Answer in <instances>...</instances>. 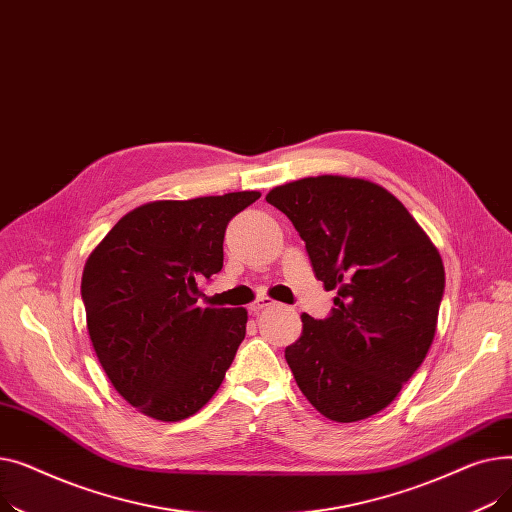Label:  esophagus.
<instances>
[{"label": "esophagus", "instance_id": "34e87169", "mask_svg": "<svg viewBox=\"0 0 512 512\" xmlns=\"http://www.w3.org/2000/svg\"><path fill=\"white\" fill-rule=\"evenodd\" d=\"M274 305V299H270V297H257V301L249 307L251 309V313H259V311H263V309H267V307H272Z\"/></svg>", "mask_w": 512, "mask_h": 512}]
</instances>
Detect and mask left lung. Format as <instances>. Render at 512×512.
<instances>
[{
    "label": "left lung",
    "instance_id": "obj_1",
    "mask_svg": "<svg viewBox=\"0 0 512 512\" xmlns=\"http://www.w3.org/2000/svg\"><path fill=\"white\" fill-rule=\"evenodd\" d=\"M278 207L305 240L315 278L336 290L326 319L303 313L284 357L301 392L332 421L386 409L434 342L444 294L438 249L384 186L315 176L276 186Z\"/></svg>",
    "mask_w": 512,
    "mask_h": 512
}]
</instances>
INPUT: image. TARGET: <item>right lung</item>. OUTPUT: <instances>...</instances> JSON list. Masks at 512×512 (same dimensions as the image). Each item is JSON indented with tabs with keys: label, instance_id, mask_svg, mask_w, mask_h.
Returning <instances> with one entry per match:
<instances>
[{
	"label": "right lung",
	"instance_id": "right-lung-1",
	"mask_svg": "<svg viewBox=\"0 0 512 512\" xmlns=\"http://www.w3.org/2000/svg\"><path fill=\"white\" fill-rule=\"evenodd\" d=\"M257 191L153 201L126 213L80 282L95 355L118 394L157 421L201 411L247 334V309L199 307L224 265L228 222Z\"/></svg>",
	"mask_w": 512,
	"mask_h": 512
}]
</instances>
